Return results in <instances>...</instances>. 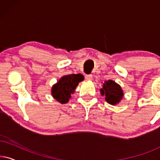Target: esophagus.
<instances>
[{
    "label": "esophagus",
    "mask_w": 160,
    "mask_h": 160,
    "mask_svg": "<svg viewBox=\"0 0 160 160\" xmlns=\"http://www.w3.org/2000/svg\"><path fill=\"white\" fill-rule=\"evenodd\" d=\"M85 78L87 80H92V74H88V75L85 76Z\"/></svg>",
    "instance_id": "obj_1"
}]
</instances>
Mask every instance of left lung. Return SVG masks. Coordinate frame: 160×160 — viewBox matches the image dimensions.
<instances>
[{
	"label": "left lung",
	"mask_w": 160,
	"mask_h": 160,
	"mask_svg": "<svg viewBox=\"0 0 160 160\" xmlns=\"http://www.w3.org/2000/svg\"><path fill=\"white\" fill-rule=\"evenodd\" d=\"M100 93L102 95H105L107 102L111 105L119 103L124 96L120 85L112 80L105 81V82L102 83Z\"/></svg>",
	"instance_id": "left-lung-1"
}]
</instances>
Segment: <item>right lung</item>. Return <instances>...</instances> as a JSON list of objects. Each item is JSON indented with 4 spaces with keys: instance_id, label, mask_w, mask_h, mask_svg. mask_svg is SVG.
Returning <instances> with one entry per match:
<instances>
[{
    "instance_id": "1",
    "label": "right lung",
    "mask_w": 160,
    "mask_h": 160,
    "mask_svg": "<svg viewBox=\"0 0 160 160\" xmlns=\"http://www.w3.org/2000/svg\"><path fill=\"white\" fill-rule=\"evenodd\" d=\"M83 80L84 76L82 74H71L62 76L52 87V97L60 103H67L71 98V94L75 92L78 83Z\"/></svg>"
}]
</instances>
